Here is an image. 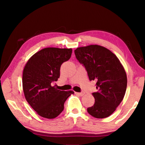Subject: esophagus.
<instances>
[{
  "label": "esophagus",
  "mask_w": 145,
  "mask_h": 145,
  "mask_svg": "<svg viewBox=\"0 0 145 145\" xmlns=\"http://www.w3.org/2000/svg\"><path fill=\"white\" fill-rule=\"evenodd\" d=\"M75 93L76 95H79V96H83V95H84L85 93H84V92H82V93H77V92H75Z\"/></svg>",
  "instance_id": "obj_1"
}]
</instances>
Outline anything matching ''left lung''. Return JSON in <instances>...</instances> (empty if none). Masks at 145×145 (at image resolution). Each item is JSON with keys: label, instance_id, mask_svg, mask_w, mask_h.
I'll return each mask as SVG.
<instances>
[{"label": "left lung", "instance_id": "obj_1", "mask_svg": "<svg viewBox=\"0 0 145 145\" xmlns=\"http://www.w3.org/2000/svg\"><path fill=\"white\" fill-rule=\"evenodd\" d=\"M76 58L85 67L89 80H97L98 91L93 93L95 104L87 111L96 118L112 114L123 99L127 78L118 58L109 49L98 45L75 50Z\"/></svg>", "mask_w": 145, "mask_h": 145}]
</instances>
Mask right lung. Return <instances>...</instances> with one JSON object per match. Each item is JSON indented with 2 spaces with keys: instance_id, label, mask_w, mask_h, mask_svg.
Returning <instances> with one entry per match:
<instances>
[{
  "instance_id": "right-lung-1",
  "label": "right lung",
  "mask_w": 145,
  "mask_h": 145,
  "mask_svg": "<svg viewBox=\"0 0 145 145\" xmlns=\"http://www.w3.org/2000/svg\"><path fill=\"white\" fill-rule=\"evenodd\" d=\"M72 53V48H45L31 56L25 64L22 76L24 96L41 117L53 119L59 116L66 100L74 93L52 86L59 78L61 65L70 59Z\"/></svg>"
}]
</instances>
